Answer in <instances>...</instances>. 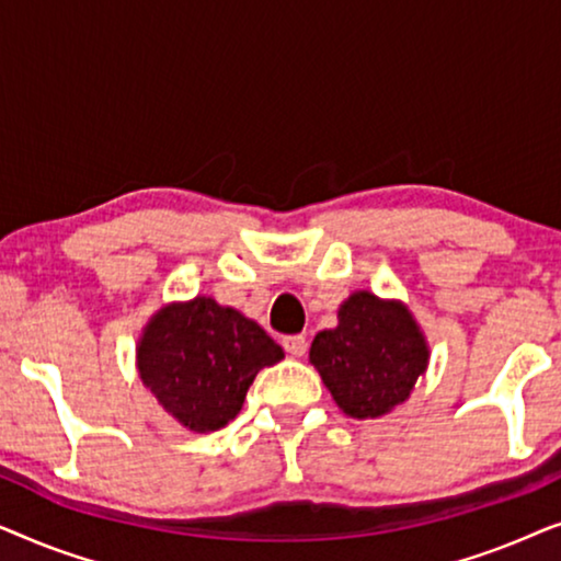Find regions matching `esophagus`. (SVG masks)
<instances>
[{"mask_svg":"<svg viewBox=\"0 0 561 561\" xmlns=\"http://www.w3.org/2000/svg\"><path fill=\"white\" fill-rule=\"evenodd\" d=\"M306 347H309V342H306L304 334H294V336H286V340H283V350L294 357H304Z\"/></svg>","mask_w":561,"mask_h":561,"instance_id":"obj_1","label":"esophagus"}]
</instances>
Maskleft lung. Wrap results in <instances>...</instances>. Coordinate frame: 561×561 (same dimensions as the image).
<instances>
[{"mask_svg": "<svg viewBox=\"0 0 561 561\" xmlns=\"http://www.w3.org/2000/svg\"><path fill=\"white\" fill-rule=\"evenodd\" d=\"M309 359L347 416L378 419L409 398L428 350L403 304L359 290L342 304L336 329L313 336Z\"/></svg>", "mask_w": 561, "mask_h": 561, "instance_id": "left-lung-1", "label": "left lung"}]
</instances>
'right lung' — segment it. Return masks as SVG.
Segmentation results:
<instances>
[{"label": "right lung", "instance_id": "1", "mask_svg": "<svg viewBox=\"0 0 561 561\" xmlns=\"http://www.w3.org/2000/svg\"><path fill=\"white\" fill-rule=\"evenodd\" d=\"M280 359L263 327L211 298L160 309L137 347L142 382L191 432L229 424L255 375Z\"/></svg>", "mask_w": 561, "mask_h": 561}]
</instances>
